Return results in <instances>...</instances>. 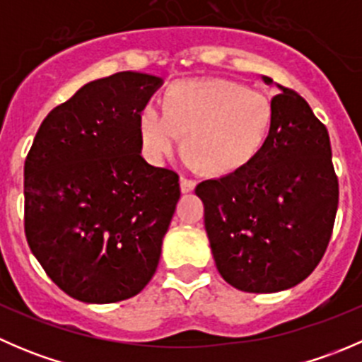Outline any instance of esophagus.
I'll return each instance as SVG.
<instances>
[{
	"label": "esophagus",
	"instance_id": "esophagus-1",
	"mask_svg": "<svg viewBox=\"0 0 362 362\" xmlns=\"http://www.w3.org/2000/svg\"><path fill=\"white\" fill-rule=\"evenodd\" d=\"M196 187V180L187 177H180V191L182 192H191Z\"/></svg>",
	"mask_w": 362,
	"mask_h": 362
}]
</instances>
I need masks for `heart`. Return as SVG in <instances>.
<instances>
[{
  "mask_svg": "<svg viewBox=\"0 0 362 362\" xmlns=\"http://www.w3.org/2000/svg\"><path fill=\"white\" fill-rule=\"evenodd\" d=\"M273 107L257 89L226 78L178 80L168 89L164 107L145 103L138 133L145 156L164 163L182 145L206 170L228 173L245 166L261 151L272 127Z\"/></svg>",
  "mask_w": 362,
  "mask_h": 362,
  "instance_id": "obj_1",
  "label": "heart"
}]
</instances>
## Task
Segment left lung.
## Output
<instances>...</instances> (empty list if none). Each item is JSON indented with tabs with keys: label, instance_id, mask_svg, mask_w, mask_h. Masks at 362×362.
<instances>
[{
	"label": "left lung",
	"instance_id": "8db88e82",
	"mask_svg": "<svg viewBox=\"0 0 362 362\" xmlns=\"http://www.w3.org/2000/svg\"><path fill=\"white\" fill-rule=\"evenodd\" d=\"M279 89L261 151L245 166L196 187L218 273L255 294L291 289L317 268L338 210L326 126L296 90Z\"/></svg>",
	"mask_w": 362,
	"mask_h": 362
}]
</instances>
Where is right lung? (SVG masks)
Returning <instances> with one entry per match:
<instances>
[{"instance_id":"add662e5","label":"right lung","mask_w":362,"mask_h":362,"mask_svg":"<svg viewBox=\"0 0 362 362\" xmlns=\"http://www.w3.org/2000/svg\"><path fill=\"white\" fill-rule=\"evenodd\" d=\"M160 86L138 71L86 83L45 117L25 158L29 249L78 301L133 298L159 264L180 185L141 158L138 115Z\"/></svg>"}]
</instances>
